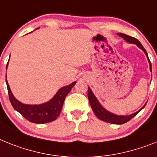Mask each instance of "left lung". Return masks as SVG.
<instances>
[{
	"mask_svg": "<svg viewBox=\"0 0 157 157\" xmlns=\"http://www.w3.org/2000/svg\"><path fill=\"white\" fill-rule=\"evenodd\" d=\"M117 35L118 36H120L121 38L124 39V40L127 42L129 43H131V44H135L138 46L139 48L143 50V52L145 54L147 57V59H148V62L149 63V68H150V71L152 72V65H151V62L148 59V56L147 54L146 50H144V48L143 47V46L141 45V43L137 40L135 38L131 37V36H129L127 35H125V34L122 33H117ZM88 100H89L90 105H91V107H92V111H93L94 114H95V116L97 117L99 119L102 120L103 122H109V123L111 124H117V125H121V124H124L127 122L128 121H129L130 119L133 118V117L137 115L140 111L145 107L147 102L144 103V105L141 107L139 111H137V112L133 113L131 114H129V115H118V114H114V113H111L110 111H108L107 109H105L104 107L101 105V103H99V100L97 99V98L95 97V95H94V93L92 92V89L88 87Z\"/></svg>",
	"mask_w": 157,
	"mask_h": 157,
	"instance_id": "left-lung-1",
	"label": "left lung"
}]
</instances>
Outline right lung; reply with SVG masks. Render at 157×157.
<instances>
[{
    "label": "right lung",
    "mask_w": 157,
    "mask_h": 157,
    "mask_svg": "<svg viewBox=\"0 0 157 157\" xmlns=\"http://www.w3.org/2000/svg\"><path fill=\"white\" fill-rule=\"evenodd\" d=\"M38 29V28H37ZM9 62L7 63L6 70L8 68ZM76 81L72 84L64 86L58 90L54 97L50 99L48 102L41 103V104H24L15 98L13 92L11 91L9 84L7 81L6 74V84L9 92V100L13 105V107L16 111L22 114L26 119L33 123L43 124L54 121L60 115L63 106L64 100L66 95L69 94L70 90L76 84Z\"/></svg>",
    "instance_id": "right-lung-1"
}]
</instances>
